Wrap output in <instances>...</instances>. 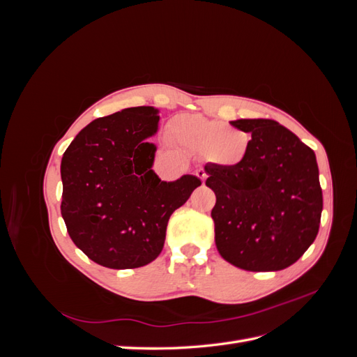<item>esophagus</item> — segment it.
<instances>
[{
	"instance_id": "1",
	"label": "esophagus",
	"mask_w": 357,
	"mask_h": 357,
	"mask_svg": "<svg viewBox=\"0 0 357 357\" xmlns=\"http://www.w3.org/2000/svg\"><path fill=\"white\" fill-rule=\"evenodd\" d=\"M197 176L201 178V181H202V185L205 183V180H207V172H205L202 168H199V169H197Z\"/></svg>"
}]
</instances>
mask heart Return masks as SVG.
<instances>
[{"instance_id":"b5f03b06","label":"heart","mask_w":357,"mask_h":357,"mask_svg":"<svg viewBox=\"0 0 357 357\" xmlns=\"http://www.w3.org/2000/svg\"><path fill=\"white\" fill-rule=\"evenodd\" d=\"M172 131L178 142L193 152L210 153L220 165H238L247 156L250 135L238 128H226L225 123L210 121L198 114H181L172 122Z\"/></svg>"}]
</instances>
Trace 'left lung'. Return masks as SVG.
<instances>
[{
	"label": "left lung",
	"mask_w": 357,
	"mask_h": 357,
	"mask_svg": "<svg viewBox=\"0 0 357 357\" xmlns=\"http://www.w3.org/2000/svg\"><path fill=\"white\" fill-rule=\"evenodd\" d=\"M231 125L252 139L241 164L205 165V185L215 193V247L245 271H280L295 264L319 232L323 197L316 155L271 119Z\"/></svg>",
	"instance_id": "1"
}]
</instances>
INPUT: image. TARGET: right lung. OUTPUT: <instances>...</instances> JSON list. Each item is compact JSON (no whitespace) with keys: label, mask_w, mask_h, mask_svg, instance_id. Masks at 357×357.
I'll use <instances>...</instances> for the list:
<instances>
[{"label":"right lung","mask_w":357,"mask_h":357,"mask_svg":"<svg viewBox=\"0 0 357 357\" xmlns=\"http://www.w3.org/2000/svg\"><path fill=\"white\" fill-rule=\"evenodd\" d=\"M159 110L131 107L95 119L61 162V214L73 243L112 269L150 264L164 248L167 225L192 192L197 176L162 181L152 169Z\"/></svg>","instance_id":"obj_1"}]
</instances>
